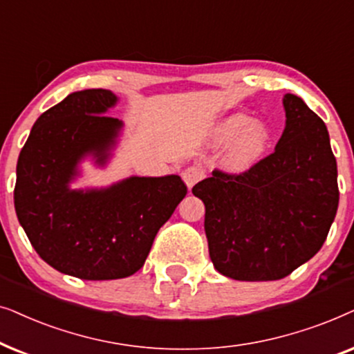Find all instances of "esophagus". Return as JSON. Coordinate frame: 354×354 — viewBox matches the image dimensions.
Instances as JSON below:
<instances>
[{"mask_svg":"<svg viewBox=\"0 0 354 354\" xmlns=\"http://www.w3.org/2000/svg\"><path fill=\"white\" fill-rule=\"evenodd\" d=\"M202 174L204 173H202V169L199 167H187L185 171H183L181 176H183V181L186 183L187 189H191V187L201 180Z\"/></svg>","mask_w":354,"mask_h":354,"instance_id":"34e87169","label":"esophagus"}]
</instances>
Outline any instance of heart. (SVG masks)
I'll list each match as a JSON object with an SVG mask.
<instances>
[{"label":"heart","instance_id":"obj_1","mask_svg":"<svg viewBox=\"0 0 354 354\" xmlns=\"http://www.w3.org/2000/svg\"><path fill=\"white\" fill-rule=\"evenodd\" d=\"M223 163L232 171H246L262 158L268 144V131L262 122L251 121L244 115L228 116L214 131V142L231 140Z\"/></svg>","mask_w":354,"mask_h":354}]
</instances>
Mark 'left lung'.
I'll list each match as a JSON object with an SVG mask.
<instances>
[{
    "instance_id": "obj_1",
    "label": "left lung",
    "mask_w": 354,
    "mask_h": 354,
    "mask_svg": "<svg viewBox=\"0 0 354 354\" xmlns=\"http://www.w3.org/2000/svg\"><path fill=\"white\" fill-rule=\"evenodd\" d=\"M275 150L246 171L214 169L192 187L205 205L209 254L221 275L280 280L322 248L338 209L337 160L324 121L293 93Z\"/></svg>"
}]
</instances>
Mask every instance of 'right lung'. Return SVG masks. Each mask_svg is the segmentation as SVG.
<instances>
[{
  "mask_svg": "<svg viewBox=\"0 0 354 354\" xmlns=\"http://www.w3.org/2000/svg\"><path fill=\"white\" fill-rule=\"evenodd\" d=\"M116 102L105 88L69 93L35 121L17 160L19 223L48 266L82 280H116L138 272L158 230L187 194L178 174L71 189L86 155L98 165L106 162L122 122L103 113Z\"/></svg>",
  "mask_w": 354,
  "mask_h": 354,
  "instance_id": "add662e5",
  "label": "right lung"
}]
</instances>
